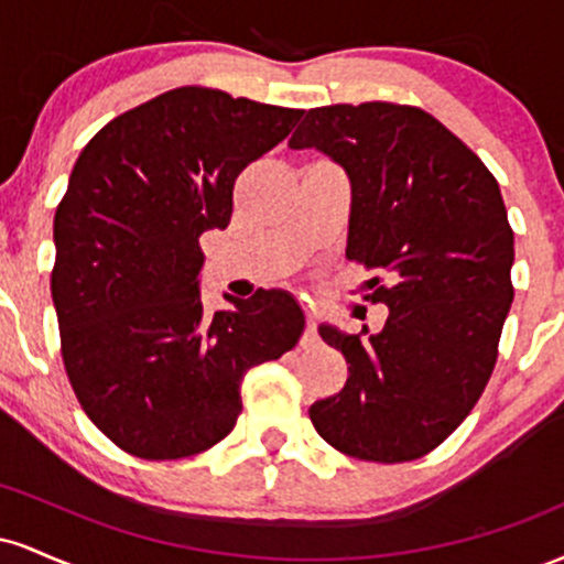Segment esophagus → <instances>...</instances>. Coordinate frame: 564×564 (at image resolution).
I'll list each match as a JSON object with an SVG mask.
<instances>
[{"mask_svg":"<svg viewBox=\"0 0 564 564\" xmlns=\"http://www.w3.org/2000/svg\"><path fill=\"white\" fill-rule=\"evenodd\" d=\"M318 345V328H315V318L307 315V323H304V334H302V347H315Z\"/></svg>","mask_w":564,"mask_h":564,"instance_id":"34e87169","label":"esophagus"}]
</instances>
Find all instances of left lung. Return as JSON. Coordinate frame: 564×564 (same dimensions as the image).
Segmentation results:
<instances>
[{
	"mask_svg": "<svg viewBox=\"0 0 564 564\" xmlns=\"http://www.w3.org/2000/svg\"><path fill=\"white\" fill-rule=\"evenodd\" d=\"M289 148H315L352 187L347 260L379 270L366 300L390 307L379 334L321 323L347 384L310 405L336 451L413 462L456 430L488 384L514 289V232L494 174L422 108H310Z\"/></svg>",
	"mask_w": 564,
	"mask_h": 564,
	"instance_id": "obj_1",
	"label": "left lung"
}]
</instances>
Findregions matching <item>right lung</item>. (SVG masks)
<instances>
[{"instance_id": "obj_1", "label": "right lung", "mask_w": 564, "mask_h": 564, "mask_svg": "<svg viewBox=\"0 0 564 564\" xmlns=\"http://www.w3.org/2000/svg\"><path fill=\"white\" fill-rule=\"evenodd\" d=\"M206 87H177L108 121L57 204L53 304L63 364L93 424L121 451L166 462L228 437L241 381L300 341L304 313L260 289L209 315L206 230H225L232 185L302 119Z\"/></svg>"}]
</instances>
